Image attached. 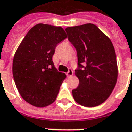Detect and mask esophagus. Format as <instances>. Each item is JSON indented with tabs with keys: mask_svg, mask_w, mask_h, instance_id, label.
<instances>
[{
	"mask_svg": "<svg viewBox=\"0 0 132 132\" xmlns=\"http://www.w3.org/2000/svg\"><path fill=\"white\" fill-rule=\"evenodd\" d=\"M66 75H67V76L68 77H70V76H72L73 75V71H72V69H69V71L66 73Z\"/></svg>",
	"mask_w": 132,
	"mask_h": 132,
	"instance_id": "esophagus-1",
	"label": "esophagus"
}]
</instances>
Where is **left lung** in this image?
Masks as SVG:
<instances>
[{"label": "left lung", "instance_id": "obj_1", "mask_svg": "<svg viewBox=\"0 0 132 132\" xmlns=\"http://www.w3.org/2000/svg\"><path fill=\"white\" fill-rule=\"evenodd\" d=\"M66 32L78 56V68L75 74L79 79V85L72 90L73 97L85 107L101 105L110 95L117 80L113 44L108 36L91 23L66 27Z\"/></svg>", "mask_w": 132, "mask_h": 132}]
</instances>
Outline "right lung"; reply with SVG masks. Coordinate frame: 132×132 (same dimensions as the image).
<instances>
[{"mask_svg": "<svg viewBox=\"0 0 132 132\" xmlns=\"http://www.w3.org/2000/svg\"><path fill=\"white\" fill-rule=\"evenodd\" d=\"M66 37L62 27L39 23L19 45L13 61V78L19 93L30 105L44 108L56 99L66 76L55 68L52 56Z\"/></svg>", "mask_w": 132, "mask_h": 132, "instance_id": "1", "label": "right lung"}]
</instances>
